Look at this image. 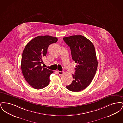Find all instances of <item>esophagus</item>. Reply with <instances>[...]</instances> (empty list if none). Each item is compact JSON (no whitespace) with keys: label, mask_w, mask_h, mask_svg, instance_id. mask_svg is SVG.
I'll list each match as a JSON object with an SVG mask.
<instances>
[{"label":"esophagus","mask_w":123,"mask_h":123,"mask_svg":"<svg viewBox=\"0 0 123 123\" xmlns=\"http://www.w3.org/2000/svg\"><path fill=\"white\" fill-rule=\"evenodd\" d=\"M58 74H59V75H63V74H64V72H63L60 71H58Z\"/></svg>","instance_id":"34e87169"}]
</instances>
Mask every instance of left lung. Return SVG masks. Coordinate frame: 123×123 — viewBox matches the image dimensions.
I'll return each mask as SVG.
<instances>
[{
	"mask_svg": "<svg viewBox=\"0 0 123 123\" xmlns=\"http://www.w3.org/2000/svg\"><path fill=\"white\" fill-rule=\"evenodd\" d=\"M70 47L72 58L77 64L73 80L66 88L73 92H79L87 88L93 80L97 70L98 62L93 44L81 35L63 38Z\"/></svg>",
	"mask_w": 123,
	"mask_h": 123,
	"instance_id": "1",
	"label": "left lung"
}]
</instances>
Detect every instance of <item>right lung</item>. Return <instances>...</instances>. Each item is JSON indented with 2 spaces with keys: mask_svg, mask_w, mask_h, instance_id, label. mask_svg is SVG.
<instances>
[{
  "mask_svg": "<svg viewBox=\"0 0 123 123\" xmlns=\"http://www.w3.org/2000/svg\"><path fill=\"white\" fill-rule=\"evenodd\" d=\"M58 41L56 37L49 35L38 36L29 41L22 54L21 69L26 81L33 88L40 89L50 82L52 70L44 68L42 58L46 56L50 45Z\"/></svg>",
  "mask_w": 123,
  "mask_h": 123,
  "instance_id": "add662e5",
  "label": "right lung"
}]
</instances>
